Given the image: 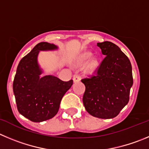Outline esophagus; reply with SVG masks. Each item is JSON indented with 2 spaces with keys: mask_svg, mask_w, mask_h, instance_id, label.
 <instances>
[{
  "mask_svg": "<svg viewBox=\"0 0 149 149\" xmlns=\"http://www.w3.org/2000/svg\"><path fill=\"white\" fill-rule=\"evenodd\" d=\"M80 79H81V77H80V75H78V74H75V75L74 76V77H73L74 83H77V82L80 81Z\"/></svg>",
  "mask_w": 149,
  "mask_h": 149,
  "instance_id": "obj_1",
  "label": "esophagus"
}]
</instances>
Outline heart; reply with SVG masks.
<instances>
[{"label": "heart", "instance_id": "1", "mask_svg": "<svg viewBox=\"0 0 149 149\" xmlns=\"http://www.w3.org/2000/svg\"><path fill=\"white\" fill-rule=\"evenodd\" d=\"M91 52H86L84 53H83L82 55H80V57L77 58V65L78 66H82V65L84 64L86 61H88V59L91 57ZM99 66V61L97 58H92L91 59L89 60V61L88 62L87 65L86 66V71L88 74H92L93 72H94V71L97 69Z\"/></svg>", "mask_w": 149, "mask_h": 149}]
</instances>
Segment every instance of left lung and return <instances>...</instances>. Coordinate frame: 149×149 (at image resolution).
Instances as JSON below:
<instances>
[{"mask_svg": "<svg viewBox=\"0 0 149 149\" xmlns=\"http://www.w3.org/2000/svg\"><path fill=\"white\" fill-rule=\"evenodd\" d=\"M105 57L97 74L81 80L86 86L83 102L86 111L100 118H115L130 100L133 84L130 59L110 42L97 43Z\"/></svg>", "mask_w": 149, "mask_h": 149, "instance_id": "obj_1", "label": "left lung"}]
</instances>
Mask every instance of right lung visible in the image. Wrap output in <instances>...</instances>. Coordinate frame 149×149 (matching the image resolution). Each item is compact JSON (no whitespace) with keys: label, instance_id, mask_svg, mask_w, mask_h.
Segmentation results:
<instances>
[{"label":"right lung","instance_id":"right-lung-1","mask_svg":"<svg viewBox=\"0 0 149 149\" xmlns=\"http://www.w3.org/2000/svg\"><path fill=\"white\" fill-rule=\"evenodd\" d=\"M58 47L48 42L37 44L18 64L13 82L17 107L21 115L33 122L53 118L59 110L63 95L72 87L73 80L62 81L57 77H41L38 63L39 51L55 50Z\"/></svg>","mask_w":149,"mask_h":149}]
</instances>
